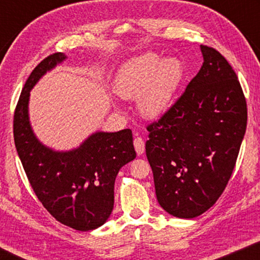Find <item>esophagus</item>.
I'll return each mask as SVG.
<instances>
[{
	"mask_svg": "<svg viewBox=\"0 0 260 260\" xmlns=\"http://www.w3.org/2000/svg\"><path fill=\"white\" fill-rule=\"evenodd\" d=\"M134 145L136 149L137 155H142L144 152V141L141 137H137L134 140Z\"/></svg>",
	"mask_w": 260,
	"mask_h": 260,
	"instance_id": "esophagus-1",
	"label": "esophagus"
}]
</instances>
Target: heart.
<instances>
[{
	"label": "heart",
	"mask_w": 260,
	"mask_h": 260,
	"mask_svg": "<svg viewBox=\"0 0 260 260\" xmlns=\"http://www.w3.org/2000/svg\"><path fill=\"white\" fill-rule=\"evenodd\" d=\"M182 78L179 59L147 53L122 66L115 88L120 97L137 99L138 111L145 118H157L170 108Z\"/></svg>",
	"instance_id": "obj_1"
}]
</instances>
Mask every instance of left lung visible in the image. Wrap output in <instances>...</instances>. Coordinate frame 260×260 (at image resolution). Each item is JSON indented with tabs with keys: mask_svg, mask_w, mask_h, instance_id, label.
Returning <instances> with one entry per match:
<instances>
[{
	"mask_svg": "<svg viewBox=\"0 0 260 260\" xmlns=\"http://www.w3.org/2000/svg\"><path fill=\"white\" fill-rule=\"evenodd\" d=\"M200 47L199 73L147 126L156 198L166 212L182 219L201 215L225 190L247 124L246 99L232 66L216 49Z\"/></svg>",
	"mask_w": 260,
	"mask_h": 260,
	"instance_id": "1",
	"label": "left lung"
}]
</instances>
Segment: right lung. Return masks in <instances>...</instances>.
<instances>
[{"instance_id":"add662e5","label":"right lung","mask_w":260,"mask_h":260,"mask_svg":"<svg viewBox=\"0 0 260 260\" xmlns=\"http://www.w3.org/2000/svg\"><path fill=\"white\" fill-rule=\"evenodd\" d=\"M65 59L63 53H53L28 77L14 113V141L28 181L44 207L63 225L91 231L109 219L117 174L136 157V151L130 129L98 131L70 151H54L38 140L28 117L29 92L47 71Z\"/></svg>"}]
</instances>
